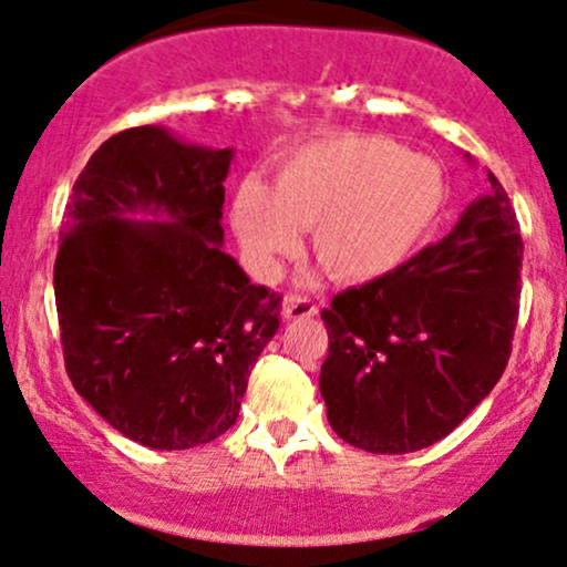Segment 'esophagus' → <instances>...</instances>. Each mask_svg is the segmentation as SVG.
I'll return each instance as SVG.
<instances>
[{
	"label": "esophagus",
	"instance_id": "1",
	"mask_svg": "<svg viewBox=\"0 0 567 567\" xmlns=\"http://www.w3.org/2000/svg\"><path fill=\"white\" fill-rule=\"evenodd\" d=\"M317 303L303 296H288L282 301V317L285 320H301V317H315Z\"/></svg>",
	"mask_w": 567,
	"mask_h": 567
}]
</instances>
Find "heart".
Here are the masks:
<instances>
[{
	"instance_id": "1",
	"label": "heart",
	"mask_w": 567,
	"mask_h": 567,
	"mask_svg": "<svg viewBox=\"0 0 567 567\" xmlns=\"http://www.w3.org/2000/svg\"><path fill=\"white\" fill-rule=\"evenodd\" d=\"M445 175L389 138H333L306 146L277 173L275 194L245 184L234 226L247 250L271 264L315 226L330 277L368 282L394 271L421 245L445 205Z\"/></svg>"
}]
</instances>
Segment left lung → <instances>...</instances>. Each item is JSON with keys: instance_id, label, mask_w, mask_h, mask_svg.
<instances>
[{"instance_id": "left-lung-1", "label": "left lung", "mask_w": 567, "mask_h": 567, "mask_svg": "<svg viewBox=\"0 0 567 567\" xmlns=\"http://www.w3.org/2000/svg\"><path fill=\"white\" fill-rule=\"evenodd\" d=\"M474 199L437 245L322 309L320 392L333 432L368 453L447 437L491 394L512 354L523 237L504 186Z\"/></svg>"}]
</instances>
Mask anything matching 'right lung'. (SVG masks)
I'll use <instances>...</instances> for the list:
<instances>
[{"mask_svg": "<svg viewBox=\"0 0 567 567\" xmlns=\"http://www.w3.org/2000/svg\"><path fill=\"white\" fill-rule=\"evenodd\" d=\"M231 157L157 125L122 130L66 205L53 271L66 373L101 419L154 451L237 424L247 375L279 330L282 298L224 252Z\"/></svg>", "mask_w": 567, "mask_h": 567, "instance_id": "obj_1", "label": "right lung"}]
</instances>
